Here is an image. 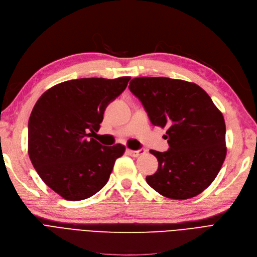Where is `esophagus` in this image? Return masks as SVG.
<instances>
[{
  "mask_svg": "<svg viewBox=\"0 0 257 257\" xmlns=\"http://www.w3.org/2000/svg\"><path fill=\"white\" fill-rule=\"evenodd\" d=\"M147 150L146 149H140V150H137V151H135V150H127V153L128 155L133 156V157H138V156H141L146 154Z\"/></svg>",
  "mask_w": 257,
  "mask_h": 257,
  "instance_id": "34e87169",
  "label": "esophagus"
}]
</instances>
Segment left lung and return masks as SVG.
<instances>
[{
  "instance_id": "left-lung-1",
  "label": "left lung",
  "mask_w": 257,
  "mask_h": 257,
  "mask_svg": "<svg viewBox=\"0 0 257 257\" xmlns=\"http://www.w3.org/2000/svg\"><path fill=\"white\" fill-rule=\"evenodd\" d=\"M130 90L152 124L167 127L169 150H151L158 169L147 183L162 196L186 200L214 182L226 156L223 114L200 86L169 77H135Z\"/></svg>"
}]
</instances>
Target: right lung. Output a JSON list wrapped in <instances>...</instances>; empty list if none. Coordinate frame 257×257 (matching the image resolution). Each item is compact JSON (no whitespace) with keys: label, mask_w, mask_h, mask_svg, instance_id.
I'll list each match as a JSON object with an SVG mask.
<instances>
[{"label":"right lung","mask_w":257,"mask_h":257,"mask_svg":"<svg viewBox=\"0 0 257 257\" xmlns=\"http://www.w3.org/2000/svg\"><path fill=\"white\" fill-rule=\"evenodd\" d=\"M130 79H71L51 87L35 104L29 120V155L41 180L61 198L92 197L125 152L123 145L105 147L90 137Z\"/></svg>","instance_id":"1"}]
</instances>
